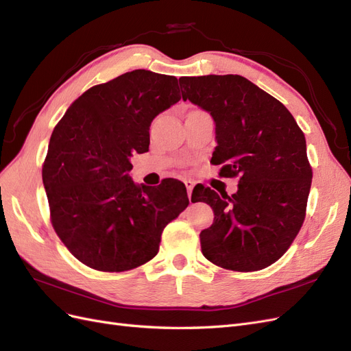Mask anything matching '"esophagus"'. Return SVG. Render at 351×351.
I'll use <instances>...</instances> for the list:
<instances>
[{"mask_svg":"<svg viewBox=\"0 0 351 351\" xmlns=\"http://www.w3.org/2000/svg\"><path fill=\"white\" fill-rule=\"evenodd\" d=\"M184 184H186V189H187V196H189V200L192 202V192H193V186H195V183L192 182V180H184Z\"/></svg>","mask_w":351,"mask_h":351,"instance_id":"1","label":"esophagus"}]
</instances>
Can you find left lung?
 <instances>
[{
    "instance_id": "obj_1",
    "label": "left lung",
    "mask_w": 351,
    "mask_h": 351,
    "mask_svg": "<svg viewBox=\"0 0 351 351\" xmlns=\"http://www.w3.org/2000/svg\"><path fill=\"white\" fill-rule=\"evenodd\" d=\"M184 101L208 111L218 146L219 177H240L237 193L197 189L192 202L214 209L200 232L204 256L230 271L269 267L289 250L306 217L312 167L306 139L284 105L239 74L180 77Z\"/></svg>"
}]
</instances>
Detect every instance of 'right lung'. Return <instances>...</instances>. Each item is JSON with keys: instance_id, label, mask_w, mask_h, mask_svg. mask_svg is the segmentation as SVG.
<instances>
[{"instance_id": "right-lung-1", "label": "right lung", "mask_w": 351, "mask_h": 351, "mask_svg": "<svg viewBox=\"0 0 351 351\" xmlns=\"http://www.w3.org/2000/svg\"><path fill=\"white\" fill-rule=\"evenodd\" d=\"M180 99L177 77L133 70L88 89L56 125L42 182L52 227L86 267L123 272L149 262L187 208L178 180L152 189L129 177L130 156L149 149L152 120Z\"/></svg>"}]
</instances>
